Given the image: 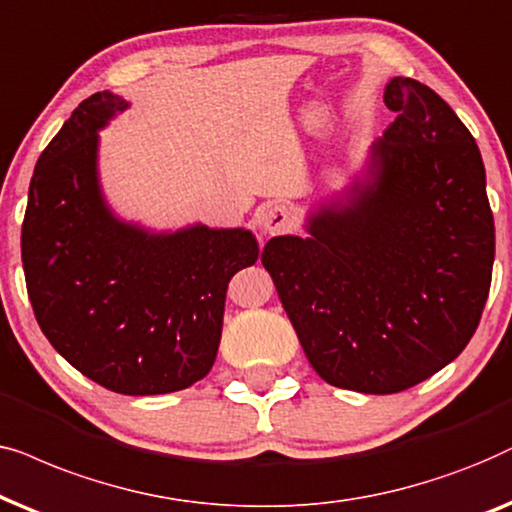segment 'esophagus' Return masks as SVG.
Listing matches in <instances>:
<instances>
[{
    "label": "esophagus",
    "mask_w": 512,
    "mask_h": 512,
    "mask_svg": "<svg viewBox=\"0 0 512 512\" xmlns=\"http://www.w3.org/2000/svg\"><path fill=\"white\" fill-rule=\"evenodd\" d=\"M260 227L267 236L288 234V231L295 227V213H292V208L285 206V203H274V206H267L262 210Z\"/></svg>",
    "instance_id": "esophagus-1"
}]
</instances>
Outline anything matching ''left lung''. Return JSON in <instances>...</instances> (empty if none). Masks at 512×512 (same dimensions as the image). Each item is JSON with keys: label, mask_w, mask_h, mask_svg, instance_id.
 Wrapping results in <instances>:
<instances>
[{"label": "left lung", "mask_w": 512, "mask_h": 512, "mask_svg": "<svg viewBox=\"0 0 512 512\" xmlns=\"http://www.w3.org/2000/svg\"><path fill=\"white\" fill-rule=\"evenodd\" d=\"M398 117L349 187L274 236L262 264L313 370L358 393H398L452 363L478 330L494 267L480 149L454 109L393 77Z\"/></svg>", "instance_id": "obj_1"}]
</instances>
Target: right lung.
<instances>
[{"label": "right lung", "instance_id": "right-lung-1", "mask_svg": "<svg viewBox=\"0 0 512 512\" xmlns=\"http://www.w3.org/2000/svg\"><path fill=\"white\" fill-rule=\"evenodd\" d=\"M128 102L93 93L39 156L20 236L27 295L53 349L124 395L173 393L206 377L236 271L260 257L248 229L149 231L102 196L100 135Z\"/></svg>", "mask_w": 512, "mask_h": 512}]
</instances>
